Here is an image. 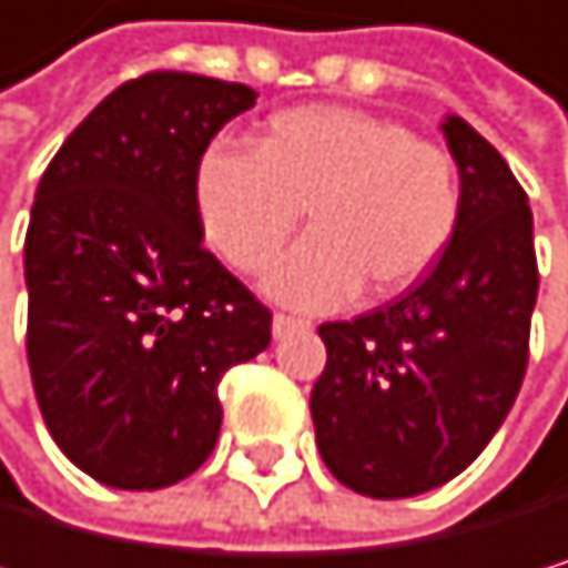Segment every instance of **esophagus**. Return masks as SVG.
Returning a JSON list of instances; mask_svg holds the SVG:
<instances>
[{"mask_svg":"<svg viewBox=\"0 0 568 568\" xmlns=\"http://www.w3.org/2000/svg\"><path fill=\"white\" fill-rule=\"evenodd\" d=\"M303 326H310V320L293 316V313H275V316H272V334H275V337H286V334H293V331H303Z\"/></svg>","mask_w":568,"mask_h":568,"instance_id":"obj_1","label":"esophagus"}]
</instances>
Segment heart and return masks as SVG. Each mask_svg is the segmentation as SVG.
I'll use <instances>...</instances> for the list:
<instances>
[{"instance_id":"b5f03b06","label":"heart","mask_w":568,"mask_h":568,"mask_svg":"<svg viewBox=\"0 0 568 568\" xmlns=\"http://www.w3.org/2000/svg\"><path fill=\"white\" fill-rule=\"evenodd\" d=\"M204 242L237 272L265 268L300 227L310 237L265 286L306 310L347 303L364 282L395 296L443 258L464 217L460 170L446 149L354 108H286L252 139V156L211 145L193 173Z\"/></svg>"}]
</instances>
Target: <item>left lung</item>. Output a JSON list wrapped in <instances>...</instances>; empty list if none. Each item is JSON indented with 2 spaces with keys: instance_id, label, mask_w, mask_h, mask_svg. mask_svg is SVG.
Returning <instances> with one entry per match:
<instances>
[{
  "instance_id": "left-lung-1",
  "label": "left lung",
  "mask_w": 568,
  "mask_h": 568,
  "mask_svg": "<svg viewBox=\"0 0 568 568\" xmlns=\"http://www.w3.org/2000/svg\"><path fill=\"white\" fill-rule=\"evenodd\" d=\"M464 217L443 258L398 300L323 323L326 367L310 392L331 474L367 497H412L467 470L511 412L538 262L528 193L464 119L443 122Z\"/></svg>"
}]
</instances>
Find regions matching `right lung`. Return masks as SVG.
I'll return each instance as SVG.
<instances>
[{"label":"right lung","mask_w":568,"mask_h":568,"mask_svg":"<svg viewBox=\"0 0 568 568\" xmlns=\"http://www.w3.org/2000/svg\"><path fill=\"white\" fill-rule=\"evenodd\" d=\"M248 84L149 71L108 94L40 176L27 357L53 443L122 490L170 487L221 433L217 385L272 341L268 306L201 242L193 173Z\"/></svg>","instance_id":"1"}]
</instances>
